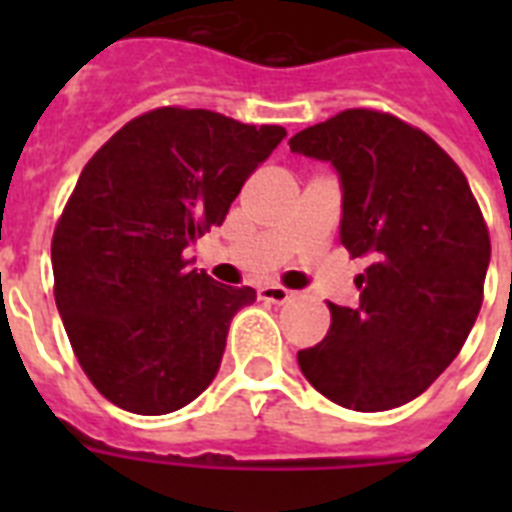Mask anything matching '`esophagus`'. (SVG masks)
<instances>
[{
    "mask_svg": "<svg viewBox=\"0 0 512 512\" xmlns=\"http://www.w3.org/2000/svg\"><path fill=\"white\" fill-rule=\"evenodd\" d=\"M257 292H260V297H263V300H268V303H276V305L289 303V300L295 297V292H289V289L279 287V284H265V287H260Z\"/></svg>",
    "mask_w": 512,
    "mask_h": 512,
    "instance_id": "1",
    "label": "esophagus"
}]
</instances>
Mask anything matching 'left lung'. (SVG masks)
<instances>
[{
	"label": "left lung",
	"mask_w": 512,
	"mask_h": 512,
	"mask_svg": "<svg viewBox=\"0 0 512 512\" xmlns=\"http://www.w3.org/2000/svg\"><path fill=\"white\" fill-rule=\"evenodd\" d=\"M289 148L335 167L342 247L369 257L358 303H327L329 332L297 353L300 372L345 409H396L452 364L476 324L492 257L481 209L444 148L390 114L350 108Z\"/></svg>",
	"instance_id": "left-lung-1"
}]
</instances>
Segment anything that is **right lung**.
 <instances>
[{
  "mask_svg": "<svg viewBox=\"0 0 512 512\" xmlns=\"http://www.w3.org/2000/svg\"><path fill=\"white\" fill-rule=\"evenodd\" d=\"M284 138L276 124L156 108L87 162L52 236V273L71 348L111 404L170 414L215 380L231 319L257 292L217 284L185 249L223 225Z\"/></svg>",
  "mask_w": 512,
  "mask_h": 512,
  "instance_id": "right-lung-1",
  "label": "right lung"
}]
</instances>
